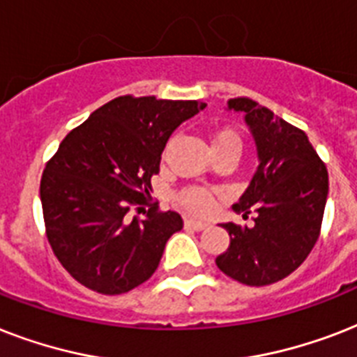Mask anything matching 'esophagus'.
Segmentation results:
<instances>
[{
  "mask_svg": "<svg viewBox=\"0 0 357 357\" xmlns=\"http://www.w3.org/2000/svg\"><path fill=\"white\" fill-rule=\"evenodd\" d=\"M209 224L202 222V220H196V218H185V228L196 229V231H202V229H206Z\"/></svg>",
  "mask_w": 357,
  "mask_h": 357,
  "instance_id": "obj_1",
  "label": "esophagus"
}]
</instances>
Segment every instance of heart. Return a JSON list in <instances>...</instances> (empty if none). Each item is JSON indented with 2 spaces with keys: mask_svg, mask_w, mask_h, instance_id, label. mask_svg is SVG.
I'll return each instance as SVG.
<instances>
[{
  "mask_svg": "<svg viewBox=\"0 0 357 357\" xmlns=\"http://www.w3.org/2000/svg\"><path fill=\"white\" fill-rule=\"evenodd\" d=\"M237 144L238 146V137L234 133V131H229V129H222V131H217L215 137H213V146L215 144ZM179 204L185 207V209H189L192 213H207L211 209L213 200L211 196L207 195L206 190L202 189H187L181 192L179 196Z\"/></svg>",
  "mask_w": 357,
  "mask_h": 357,
  "instance_id": "b5f03b06",
  "label": "heart"
}]
</instances>
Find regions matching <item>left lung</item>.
Segmentation results:
<instances>
[{
    "mask_svg": "<svg viewBox=\"0 0 357 357\" xmlns=\"http://www.w3.org/2000/svg\"><path fill=\"white\" fill-rule=\"evenodd\" d=\"M255 142L257 168L235 211L254 226L220 224L229 234L217 266L244 285H271L296 271L315 246L328 200V170L307 135L248 98L228 100Z\"/></svg>",
    "mask_w": 357,
    "mask_h": 357,
    "instance_id": "8db88e82",
    "label": "left lung"
}]
</instances>
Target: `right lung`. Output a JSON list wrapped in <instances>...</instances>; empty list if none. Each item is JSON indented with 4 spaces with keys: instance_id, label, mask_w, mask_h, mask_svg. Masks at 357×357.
Here are the masks:
<instances>
[{
    "instance_id": "add662e5",
    "label": "right lung",
    "mask_w": 357,
    "mask_h": 357,
    "mask_svg": "<svg viewBox=\"0 0 357 357\" xmlns=\"http://www.w3.org/2000/svg\"><path fill=\"white\" fill-rule=\"evenodd\" d=\"M204 109L192 100L120 96L64 137L42 174L40 202L53 254L81 285L122 294L155 272L183 218L151 207L129 220V206L150 196L170 135Z\"/></svg>"
}]
</instances>
